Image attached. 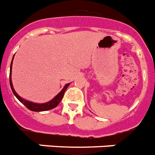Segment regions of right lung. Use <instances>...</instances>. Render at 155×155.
<instances>
[{
    "label": "right lung",
    "mask_w": 155,
    "mask_h": 155,
    "mask_svg": "<svg viewBox=\"0 0 155 155\" xmlns=\"http://www.w3.org/2000/svg\"><path fill=\"white\" fill-rule=\"evenodd\" d=\"M14 57V56H13ZM12 60H13V58H12ZM12 61L11 63V67H10V69H11V71H10V74H9V81H10V86H11L12 88V92L14 93V95L15 96V97L18 99L19 101L22 103L23 105L26 107V108H28L29 110H32V111H36V112H40V111H45V110H49L53 109V108L56 107L60 103V101L62 100L63 97V95H64V92L65 91L67 90V87L69 86V84H67L66 85L64 86V88L62 89V91L58 94L57 96H55L54 99L51 100V101L48 102V103H45V104H34V103H32V102H29V101H26V100H23L20 96H18V94L15 92V91L14 90V88H13L12 86V79H11V73H12Z\"/></svg>",
    "instance_id": "1"
}]
</instances>
